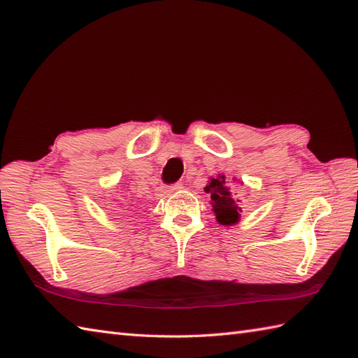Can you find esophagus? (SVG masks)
<instances>
[{
	"label": "esophagus",
	"instance_id": "34e87169",
	"mask_svg": "<svg viewBox=\"0 0 358 358\" xmlns=\"http://www.w3.org/2000/svg\"><path fill=\"white\" fill-rule=\"evenodd\" d=\"M180 189H183V183H180V181H178V183H175L169 187V191L175 192V191H180Z\"/></svg>",
	"mask_w": 358,
	"mask_h": 358
}]
</instances>
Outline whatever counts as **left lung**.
<instances>
[{"mask_svg":"<svg viewBox=\"0 0 358 358\" xmlns=\"http://www.w3.org/2000/svg\"><path fill=\"white\" fill-rule=\"evenodd\" d=\"M204 191L210 194L212 208H214L217 222L220 224L231 226L238 222L241 214V206L238 203L240 200L232 199L229 187L226 186L224 175H220L218 178H212L210 183L204 187Z\"/></svg>","mask_w":358,"mask_h":358,"instance_id":"8db88e82","label":"left lung"}]
</instances>
